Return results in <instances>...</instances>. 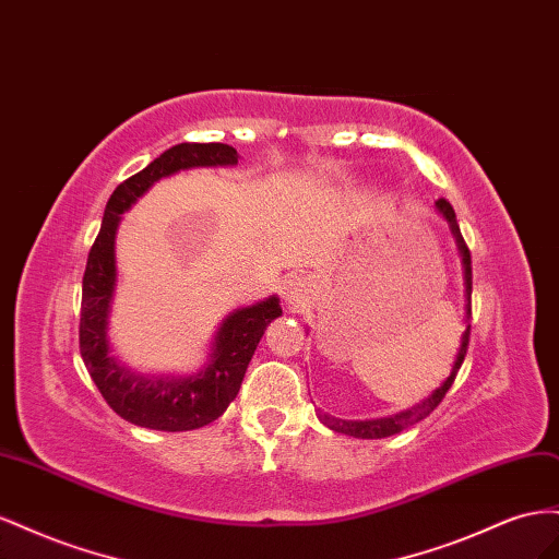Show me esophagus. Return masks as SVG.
Masks as SVG:
<instances>
[{"instance_id": "obj_1", "label": "esophagus", "mask_w": 559, "mask_h": 559, "mask_svg": "<svg viewBox=\"0 0 559 559\" xmlns=\"http://www.w3.org/2000/svg\"><path fill=\"white\" fill-rule=\"evenodd\" d=\"M281 295L290 309H305L309 305V285L301 276H288L281 285Z\"/></svg>"}]
</instances>
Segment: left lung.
Returning a JSON list of instances; mask_svg holds the SVG:
<instances>
[{"label":"left lung","mask_w":559,"mask_h":559,"mask_svg":"<svg viewBox=\"0 0 559 559\" xmlns=\"http://www.w3.org/2000/svg\"><path fill=\"white\" fill-rule=\"evenodd\" d=\"M436 209L440 211V215L448 219L450 225V231L454 236V243H456V250H459V258H461V271H464V323H466V330L464 334H461V344H459V350H456V358H454V365L450 370V377L442 381V384L430 393L428 397H424L421 403L412 405L403 412L397 414H391V417H381V419H337L332 417V414L328 412H321L318 409V419H321L328 428H332L334 433H344V436H354V438H362V440H377V438H389V436H395L401 433V430H405L407 426H414L419 424L421 419H426L430 412H433L440 403L444 393L450 391L452 381L461 368V362H464V356L468 350V337H471V293H473V271H471V252L466 248V241L464 236H461V229L456 225V215H454V209L450 205V201H436Z\"/></svg>","instance_id":"8db88e82"}]
</instances>
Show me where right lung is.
I'll use <instances>...</instances> for the list:
<instances>
[{"mask_svg":"<svg viewBox=\"0 0 559 559\" xmlns=\"http://www.w3.org/2000/svg\"><path fill=\"white\" fill-rule=\"evenodd\" d=\"M234 147L222 142H182L123 180L109 197L103 227L88 252L82 288V321H79V348L86 370L107 405L121 419L152 430H194L225 414L241 389L248 362L258 348L266 325L283 313L281 301L271 295L250 307L234 309L219 323L209 360L199 372L140 374L111 354L109 313L117 290V229L121 215L168 175L189 168L236 166Z\"/></svg>","mask_w":559,"mask_h":559,"instance_id":"right-lung-1","label":"right lung"}]
</instances>
